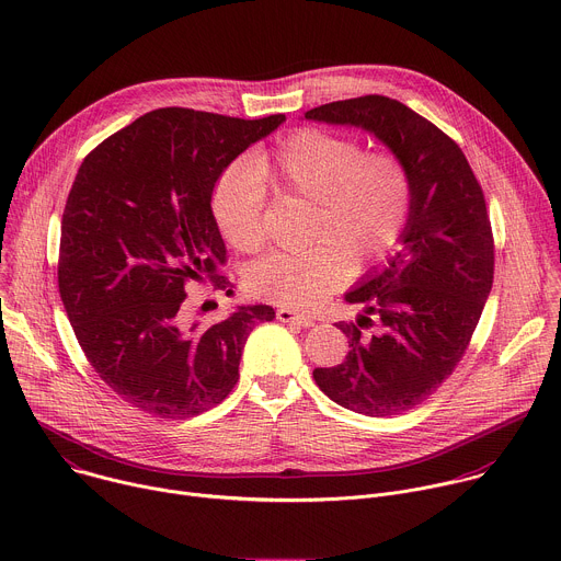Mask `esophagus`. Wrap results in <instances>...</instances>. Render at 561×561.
Segmentation results:
<instances>
[{"instance_id": "1", "label": "esophagus", "mask_w": 561, "mask_h": 561, "mask_svg": "<svg viewBox=\"0 0 561 561\" xmlns=\"http://www.w3.org/2000/svg\"><path fill=\"white\" fill-rule=\"evenodd\" d=\"M277 319H279V322L295 324V327H301V329L314 327V319L310 314H304V312H297V310H290V308H279Z\"/></svg>"}]
</instances>
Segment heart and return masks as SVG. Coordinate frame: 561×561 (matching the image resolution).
<instances>
[{"label":"heart","mask_w":561,"mask_h":561,"mask_svg":"<svg viewBox=\"0 0 561 561\" xmlns=\"http://www.w3.org/2000/svg\"><path fill=\"white\" fill-rule=\"evenodd\" d=\"M266 186L314 202L308 249L275 251L253 264L251 290L273 304L310 308L333 293L348 273V257L366 264L383 257L402 234L413 199L404 162L392 152H364L342 135L301 128L271 154L230 167L217 182L213 215L237 251L264 242Z\"/></svg>","instance_id":"heart-1"}]
</instances>
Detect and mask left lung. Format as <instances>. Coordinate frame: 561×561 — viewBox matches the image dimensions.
<instances>
[{
  "label": "left lung",
  "mask_w": 561,
  "mask_h": 561,
  "mask_svg": "<svg viewBox=\"0 0 561 561\" xmlns=\"http://www.w3.org/2000/svg\"><path fill=\"white\" fill-rule=\"evenodd\" d=\"M304 119L368 133L411 175L399 251L344 295L362 306L355 322L337 324L351 346L346 362L312 370L340 407L368 417L399 415L453 373L491 295L495 249L484 193L461 148L397 100L333 102Z\"/></svg>",
  "instance_id": "8db88e82"
}]
</instances>
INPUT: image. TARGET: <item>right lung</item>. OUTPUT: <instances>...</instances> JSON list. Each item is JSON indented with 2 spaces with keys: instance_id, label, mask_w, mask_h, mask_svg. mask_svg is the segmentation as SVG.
Wrapping results in <instances>:
<instances>
[{
  "instance_id": "obj_1",
  "label": "right lung",
  "mask_w": 561,
  "mask_h": 561,
  "mask_svg": "<svg viewBox=\"0 0 561 561\" xmlns=\"http://www.w3.org/2000/svg\"><path fill=\"white\" fill-rule=\"evenodd\" d=\"M284 122L159 108L79 167L61 217L59 295L91 366L133 409L175 420L217 407L251 331L275 319L257 304L213 327L188 324L184 286L221 279L215 184Z\"/></svg>"
}]
</instances>
